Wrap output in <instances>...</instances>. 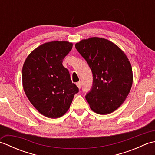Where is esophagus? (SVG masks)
Listing matches in <instances>:
<instances>
[{"instance_id": "1", "label": "esophagus", "mask_w": 155, "mask_h": 155, "mask_svg": "<svg viewBox=\"0 0 155 155\" xmlns=\"http://www.w3.org/2000/svg\"><path fill=\"white\" fill-rule=\"evenodd\" d=\"M77 84V87H78V88H79V89H80V88H81V86H82L81 82H78V83H77V84Z\"/></svg>"}]
</instances>
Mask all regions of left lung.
Returning <instances> with one entry per match:
<instances>
[{"mask_svg": "<svg viewBox=\"0 0 155 155\" xmlns=\"http://www.w3.org/2000/svg\"><path fill=\"white\" fill-rule=\"evenodd\" d=\"M75 47L93 72V87L85 97L91 110L100 114L113 113L124 103L132 87L129 60L117 45L106 38L83 39Z\"/></svg>", "mask_w": 155, "mask_h": 155, "instance_id": "left-lung-1", "label": "left lung"}]
</instances>
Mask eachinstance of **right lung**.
<instances>
[{"mask_svg":"<svg viewBox=\"0 0 155 155\" xmlns=\"http://www.w3.org/2000/svg\"><path fill=\"white\" fill-rule=\"evenodd\" d=\"M72 42H45L32 51L22 67V87L29 101L41 114L57 118L67 113L78 88L72 83L62 60Z\"/></svg>","mask_w":155,"mask_h":155,"instance_id":"obj_1","label":"right lung"}]
</instances>
